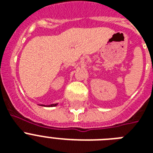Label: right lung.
Instances as JSON below:
<instances>
[{"label": "right lung", "mask_w": 153, "mask_h": 153, "mask_svg": "<svg viewBox=\"0 0 153 153\" xmlns=\"http://www.w3.org/2000/svg\"><path fill=\"white\" fill-rule=\"evenodd\" d=\"M58 105V103H56V104H51V105H48V106H51V107H53V106H56Z\"/></svg>", "instance_id": "right-lung-1"}]
</instances>
